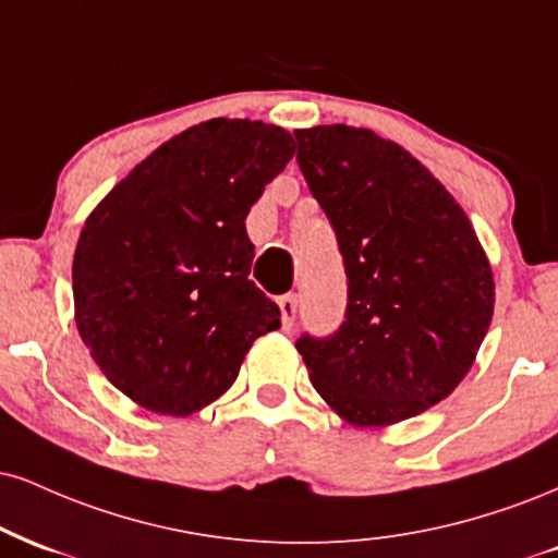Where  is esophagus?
<instances>
[{"instance_id":"obj_1","label":"esophagus","mask_w":558,"mask_h":558,"mask_svg":"<svg viewBox=\"0 0 558 558\" xmlns=\"http://www.w3.org/2000/svg\"><path fill=\"white\" fill-rule=\"evenodd\" d=\"M278 306H280V314H283V327H286V330H291L293 322H296L299 296H296V293H288V296H280L278 299Z\"/></svg>"}]
</instances>
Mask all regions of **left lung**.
Returning <instances> with one entry per match:
<instances>
[{
	"label": "left lung",
	"mask_w": 558,
	"mask_h": 558,
	"mask_svg": "<svg viewBox=\"0 0 558 558\" xmlns=\"http://www.w3.org/2000/svg\"><path fill=\"white\" fill-rule=\"evenodd\" d=\"M293 134L348 275L338 332L296 340L308 377L353 426L413 418L465 379L486 338V252L452 194L398 143L345 124Z\"/></svg>",
	"instance_id": "obj_1"
}]
</instances>
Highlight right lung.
Instances as JSON below:
<instances>
[{
  "mask_svg": "<svg viewBox=\"0 0 558 558\" xmlns=\"http://www.w3.org/2000/svg\"><path fill=\"white\" fill-rule=\"evenodd\" d=\"M296 153L291 132L210 119L137 163L87 215L72 262L75 322L126 398L192 415L239 377L280 308L250 280L246 215Z\"/></svg>",
  "mask_w": 558,
  "mask_h": 558,
  "instance_id": "right-lung-1",
  "label": "right lung"
}]
</instances>
